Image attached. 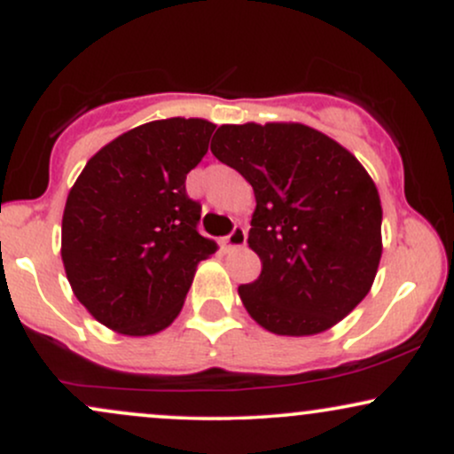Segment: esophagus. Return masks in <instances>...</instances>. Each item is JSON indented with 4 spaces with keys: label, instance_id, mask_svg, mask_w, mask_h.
I'll return each mask as SVG.
<instances>
[{
    "label": "esophagus",
    "instance_id": "1",
    "mask_svg": "<svg viewBox=\"0 0 454 454\" xmlns=\"http://www.w3.org/2000/svg\"><path fill=\"white\" fill-rule=\"evenodd\" d=\"M247 243V231L243 226H234L232 232L223 239V247L226 249H239Z\"/></svg>",
    "mask_w": 454,
    "mask_h": 454
}]
</instances>
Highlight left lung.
<instances>
[{"instance_id": "1", "label": "left lung", "mask_w": 454, "mask_h": 454, "mask_svg": "<svg viewBox=\"0 0 454 454\" xmlns=\"http://www.w3.org/2000/svg\"><path fill=\"white\" fill-rule=\"evenodd\" d=\"M211 151L256 196L247 243L262 270L239 286L247 314L275 335L335 326L372 290L382 256V205L361 161L303 123L220 126Z\"/></svg>"}]
</instances>
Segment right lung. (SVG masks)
<instances>
[{
    "label": "right lung",
    "mask_w": 454,
    "mask_h": 454,
    "mask_svg": "<svg viewBox=\"0 0 454 454\" xmlns=\"http://www.w3.org/2000/svg\"><path fill=\"white\" fill-rule=\"evenodd\" d=\"M213 129L205 119L143 123L98 151L67 194V281L87 311L121 335L173 325L198 262L215 254V241L196 228L200 202L185 192Z\"/></svg>",
    "instance_id": "obj_1"
}]
</instances>
